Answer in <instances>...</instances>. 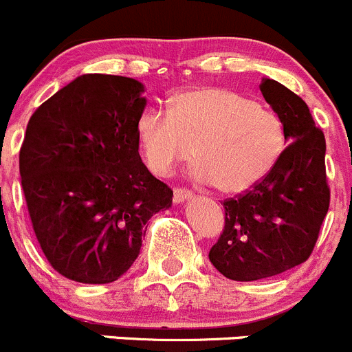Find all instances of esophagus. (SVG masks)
<instances>
[{
    "mask_svg": "<svg viewBox=\"0 0 352 352\" xmlns=\"http://www.w3.org/2000/svg\"><path fill=\"white\" fill-rule=\"evenodd\" d=\"M190 197L191 191L186 190V188H175V191H173V200H175L176 204H181V201L188 200Z\"/></svg>",
    "mask_w": 352,
    "mask_h": 352,
    "instance_id": "esophagus-1",
    "label": "esophagus"
}]
</instances>
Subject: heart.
Returning <instances> with one entry per match:
<instances>
[{"instance_id":"heart-1","label":"heart","mask_w":352,"mask_h":352,"mask_svg":"<svg viewBox=\"0 0 352 352\" xmlns=\"http://www.w3.org/2000/svg\"><path fill=\"white\" fill-rule=\"evenodd\" d=\"M137 130L152 169L169 173L195 148V176L222 193H239L258 183L284 148L279 118L222 87L179 92L169 111H144Z\"/></svg>"}]
</instances>
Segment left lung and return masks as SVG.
<instances>
[{"mask_svg": "<svg viewBox=\"0 0 352 352\" xmlns=\"http://www.w3.org/2000/svg\"><path fill=\"white\" fill-rule=\"evenodd\" d=\"M260 90L289 145L258 183L222 201L224 229L208 252L222 276L241 283L306 262L330 204L325 137L306 102L276 80L265 78Z\"/></svg>", "mask_w": 352, "mask_h": 352, "instance_id": "8db88e82", "label": "left lung"}]
</instances>
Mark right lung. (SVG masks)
Returning a JSON list of instances; mask_svg holds the SVG:
<instances>
[{
  "label": "right lung",
  "instance_id": "obj_1",
  "mask_svg": "<svg viewBox=\"0 0 352 352\" xmlns=\"http://www.w3.org/2000/svg\"><path fill=\"white\" fill-rule=\"evenodd\" d=\"M144 85L89 73L43 102L27 124L20 176L41 250L63 277L120 279L140 253L145 224L173 190L138 154Z\"/></svg>",
  "mask_w": 352,
  "mask_h": 352
}]
</instances>
